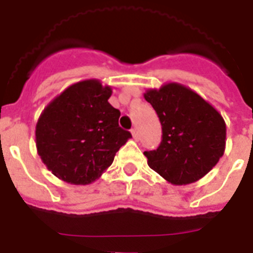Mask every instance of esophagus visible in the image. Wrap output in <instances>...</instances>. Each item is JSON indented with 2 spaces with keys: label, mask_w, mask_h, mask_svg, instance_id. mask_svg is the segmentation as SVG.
<instances>
[{
  "label": "esophagus",
  "mask_w": 253,
  "mask_h": 253,
  "mask_svg": "<svg viewBox=\"0 0 253 253\" xmlns=\"http://www.w3.org/2000/svg\"><path fill=\"white\" fill-rule=\"evenodd\" d=\"M131 134H132V138H134L135 140H138L139 134H138V130H136V128H132V130H131Z\"/></svg>",
  "instance_id": "1"
}]
</instances>
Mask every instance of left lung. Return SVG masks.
Returning <instances> with one entry per match:
<instances>
[{"mask_svg": "<svg viewBox=\"0 0 253 253\" xmlns=\"http://www.w3.org/2000/svg\"><path fill=\"white\" fill-rule=\"evenodd\" d=\"M144 99L158 113L163 140L144 155L169 184L189 185L206 176L226 150V122L198 93L178 83L147 89Z\"/></svg>", "mask_w": 253, "mask_h": 253, "instance_id": "obj_1", "label": "left lung"}]
</instances>
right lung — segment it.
<instances>
[{"mask_svg": "<svg viewBox=\"0 0 253 253\" xmlns=\"http://www.w3.org/2000/svg\"><path fill=\"white\" fill-rule=\"evenodd\" d=\"M113 87L97 79L75 83L42 111L35 126L38 155L53 176L72 185L98 180L131 138L109 103Z\"/></svg>", "mask_w": 253, "mask_h": 253, "instance_id": "right-lung-1", "label": "right lung"}]
</instances>
